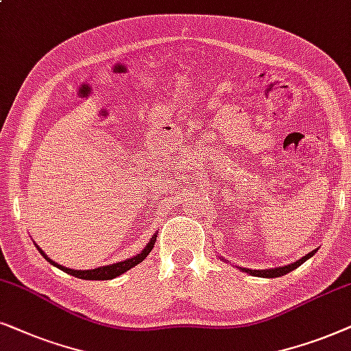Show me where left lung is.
Segmentation results:
<instances>
[{
  "mask_svg": "<svg viewBox=\"0 0 351 351\" xmlns=\"http://www.w3.org/2000/svg\"><path fill=\"white\" fill-rule=\"evenodd\" d=\"M315 254H316V250H313L308 255L303 256L302 260H298V261H295V263H291V265H287V266H281V268H273V269H247V268H241V269L245 271V273H249V274H254V276H258V278H279V276H284V274L291 273V271L298 268V266H300L302 263H305V261L308 258H311V256L315 255Z\"/></svg>",
  "mask_w": 351,
  "mask_h": 351,
  "instance_id": "8db88e82",
  "label": "left lung"
}]
</instances>
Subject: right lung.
I'll list each match as a JSON object with an SVG mask.
<instances>
[{"instance_id":"1","label":"right lung","mask_w":351,"mask_h":351,"mask_svg":"<svg viewBox=\"0 0 351 351\" xmlns=\"http://www.w3.org/2000/svg\"><path fill=\"white\" fill-rule=\"evenodd\" d=\"M156 239H157V236H154L152 239H151V242H149V244H147L146 247H144V250L141 252V254H138L136 256H133V258L123 260V261H120V263L101 266V268H96V269H86V271H82V269H70V268H65V266H60V265H58V263H54V261L51 260L49 256L46 255L45 252L40 249L38 245H36V247H38L40 254L43 255L45 258L48 260L51 265L58 266L59 269L65 271V273H67V274H72V276L80 278V279H88V281H107V279H114V278H117V276H120V274L127 273V271L132 269L133 266H136V265L141 263V261H143L144 258H146V256H147L149 254H151L152 247H154V244H156Z\"/></svg>"}]
</instances>
